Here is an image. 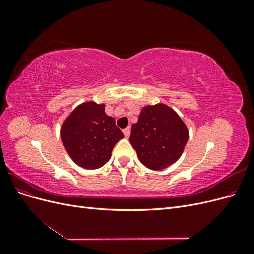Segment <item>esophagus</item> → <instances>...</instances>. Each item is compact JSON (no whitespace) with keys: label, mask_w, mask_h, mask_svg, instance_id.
<instances>
[{"label":"esophagus","mask_w":254,"mask_h":254,"mask_svg":"<svg viewBox=\"0 0 254 254\" xmlns=\"http://www.w3.org/2000/svg\"><path fill=\"white\" fill-rule=\"evenodd\" d=\"M123 132H124L125 137H129L130 136V132H131V129H130V127H127L126 129L123 130Z\"/></svg>","instance_id":"obj_1"}]
</instances>
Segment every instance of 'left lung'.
Wrapping results in <instances>:
<instances>
[{
	"instance_id": "left-lung-1",
	"label": "left lung",
	"mask_w": 254,
	"mask_h": 254,
	"mask_svg": "<svg viewBox=\"0 0 254 254\" xmlns=\"http://www.w3.org/2000/svg\"><path fill=\"white\" fill-rule=\"evenodd\" d=\"M189 131L172 108L166 105L146 106L132 125L129 142L141 162L153 171L175 163L183 152Z\"/></svg>"
}]
</instances>
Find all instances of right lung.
Here are the masks:
<instances>
[{
  "label": "right lung",
  "mask_w": 254,
  "mask_h": 254,
  "mask_svg": "<svg viewBox=\"0 0 254 254\" xmlns=\"http://www.w3.org/2000/svg\"><path fill=\"white\" fill-rule=\"evenodd\" d=\"M60 134L72 160L87 170L108 162L114 145L124 137L114 119L105 113V105L94 102L78 106L64 121Z\"/></svg>",
  "instance_id": "right-lung-1"
}]
</instances>
